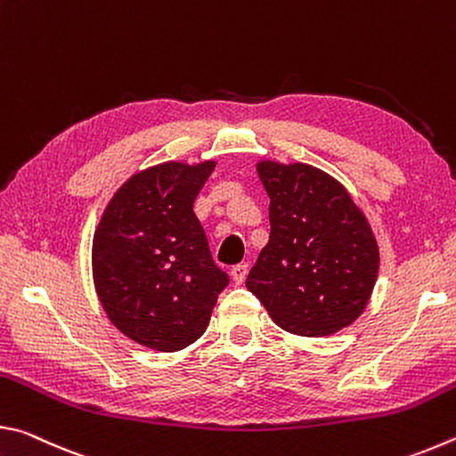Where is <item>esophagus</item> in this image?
Listing matches in <instances>:
<instances>
[{
  "label": "esophagus",
  "instance_id": "esophagus-1",
  "mask_svg": "<svg viewBox=\"0 0 456 456\" xmlns=\"http://www.w3.org/2000/svg\"><path fill=\"white\" fill-rule=\"evenodd\" d=\"M247 272H249V267H247L245 264H239V265H233V269H231V277H233V281L237 285H241L245 281Z\"/></svg>",
  "mask_w": 456,
  "mask_h": 456
}]
</instances>
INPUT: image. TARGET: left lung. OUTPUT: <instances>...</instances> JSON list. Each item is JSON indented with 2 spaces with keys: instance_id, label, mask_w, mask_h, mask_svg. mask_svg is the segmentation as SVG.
<instances>
[{
  "instance_id": "left-lung-1",
  "label": "left lung",
  "mask_w": 456,
  "mask_h": 456,
  "mask_svg": "<svg viewBox=\"0 0 456 456\" xmlns=\"http://www.w3.org/2000/svg\"><path fill=\"white\" fill-rule=\"evenodd\" d=\"M269 195V241L247 275L277 326L322 338L364 312L380 253L344 184L312 165L257 163Z\"/></svg>"
}]
</instances>
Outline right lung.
I'll return each mask as SVG.
<instances>
[{
  "instance_id": "1",
  "label": "right lung",
  "mask_w": 456,
  "mask_h": 456,
  "mask_svg": "<svg viewBox=\"0 0 456 456\" xmlns=\"http://www.w3.org/2000/svg\"><path fill=\"white\" fill-rule=\"evenodd\" d=\"M215 160L163 163L114 192L92 241V275L114 326L159 352L205 334L229 277L217 267L192 205Z\"/></svg>"
}]
</instances>
